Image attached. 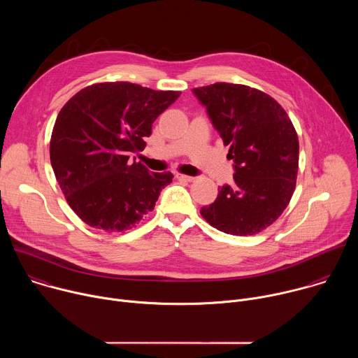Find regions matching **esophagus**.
<instances>
[{
	"instance_id": "esophagus-1",
	"label": "esophagus",
	"mask_w": 358,
	"mask_h": 358,
	"mask_svg": "<svg viewBox=\"0 0 358 358\" xmlns=\"http://www.w3.org/2000/svg\"><path fill=\"white\" fill-rule=\"evenodd\" d=\"M176 177L178 178V180H184V181H194L195 180V177H192V176H184V174H176Z\"/></svg>"
}]
</instances>
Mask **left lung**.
<instances>
[{
	"label": "left lung",
	"mask_w": 358,
	"mask_h": 358,
	"mask_svg": "<svg viewBox=\"0 0 358 358\" xmlns=\"http://www.w3.org/2000/svg\"><path fill=\"white\" fill-rule=\"evenodd\" d=\"M229 145L234 182L224 184L201 215L231 235H253L273 224L293 195L299 140L286 112L269 94L243 85L214 83L192 89Z\"/></svg>",
	"instance_id": "1"
}]
</instances>
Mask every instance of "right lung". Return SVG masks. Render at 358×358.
Here are the masks:
<instances>
[{
    "instance_id": "obj_1",
    "label": "right lung",
    "mask_w": 358,
    "mask_h": 358,
    "mask_svg": "<svg viewBox=\"0 0 358 358\" xmlns=\"http://www.w3.org/2000/svg\"><path fill=\"white\" fill-rule=\"evenodd\" d=\"M180 94L108 82L82 89L61 109L50 137V164L83 222L124 231L155 210L174 176L152 173L129 159L144 150L152 123Z\"/></svg>"
}]
</instances>
